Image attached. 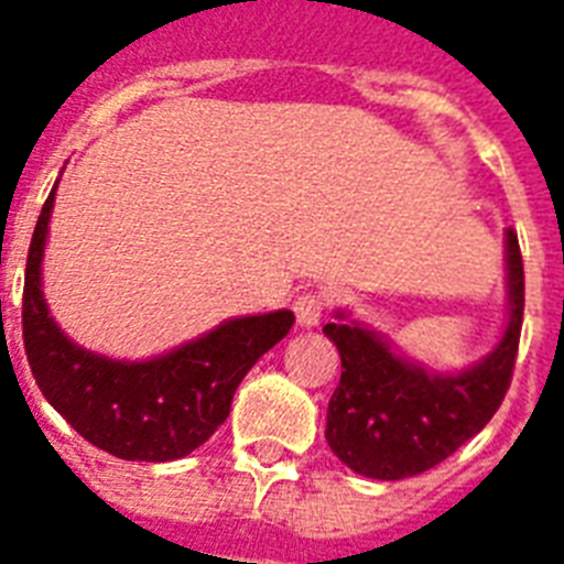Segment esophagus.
<instances>
[{
  "instance_id": "34e87169",
  "label": "esophagus",
  "mask_w": 564,
  "mask_h": 564,
  "mask_svg": "<svg viewBox=\"0 0 564 564\" xmlns=\"http://www.w3.org/2000/svg\"><path fill=\"white\" fill-rule=\"evenodd\" d=\"M327 304H330V299H327L325 290H307L301 292L299 299H295V318H299L301 327H316L318 322H322V316H325Z\"/></svg>"
}]
</instances>
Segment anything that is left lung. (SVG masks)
<instances>
[{
	"label": "left lung",
	"instance_id": "1",
	"mask_svg": "<svg viewBox=\"0 0 564 564\" xmlns=\"http://www.w3.org/2000/svg\"><path fill=\"white\" fill-rule=\"evenodd\" d=\"M507 330L489 357L456 375H436L403 360L383 336L345 322L325 325L343 357V377L327 406L325 438L351 471L403 480L427 471L477 436L503 403L516 369L524 318V260L507 230Z\"/></svg>",
	"mask_w": 564,
	"mask_h": 564
}]
</instances>
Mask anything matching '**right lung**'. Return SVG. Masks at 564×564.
<instances>
[{
  "label": "right lung",
  "mask_w": 564,
  "mask_h": 564,
  "mask_svg": "<svg viewBox=\"0 0 564 564\" xmlns=\"http://www.w3.org/2000/svg\"><path fill=\"white\" fill-rule=\"evenodd\" d=\"M55 187L40 210L22 290V343L40 392L90 445L140 463L193 454L228 419L248 369L290 334V310L221 322L216 330L143 362L108 360L69 343L40 290Z\"/></svg>",
  "instance_id": "obj_1"
}]
</instances>
